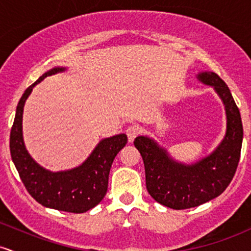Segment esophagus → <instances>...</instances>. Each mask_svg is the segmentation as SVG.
Wrapping results in <instances>:
<instances>
[{"label":"esophagus","instance_id":"34e87169","mask_svg":"<svg viewBox=\"0 0 251 251\" xmlns=\"http://www.w3.org/2000/svg\"><path fill=\"white\" fill-rule=\"evenodd\" d=\"M126 134H127L128 142L133 143L134 138L137 137L138 134V128L135 127V126H128V127L126 128Z\"/></svg>","mask_w":251,"mask_h":251}]
</instances>
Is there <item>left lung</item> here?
<instances>
[{"mask_svg":"<svg viewBox=\"0 0 251 251\" xmlns=\"http://www.w3.org/2000/svg\"><path fill=\"white\" fill-rule=\"evenodd\" d=\"M197 79L215 89L226 108V135L211 153L185 164L174 159L168 150L148 135L134 139L144 160L149 194L175 210L195 208L218 197L230 184L240 162L243 126L229 87L214 72H201Z\"/></svg>","mask_w":251,"mask_h":251,"instance_id":"obj_1","label":"left lung"}]
</instances>
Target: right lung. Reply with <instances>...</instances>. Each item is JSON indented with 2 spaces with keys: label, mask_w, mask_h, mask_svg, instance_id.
<instances>
[{
  "label": "right lung",
  "mask_w": 251,
  "mask_h": 251,
  "mask_svg": "<svg viewBox=\"0 0 251 251\" xmlns=\"http://www.w3.org/2000/svg\"><path fill=\"white\" fill-rule=\"evenodd\" d=\"M63 71L65 67L51 68L25 91L17 103L10 131V154L22 183L34 200L46 208L82 214L105 197L112 163L127 143V135L122 133L100 140L81 165L65 171L51 172L31 158L25 149L22 132L25 100L45 77Z\"/></svg>",
  "instance_id": "add662e5"
}]
</instances>
